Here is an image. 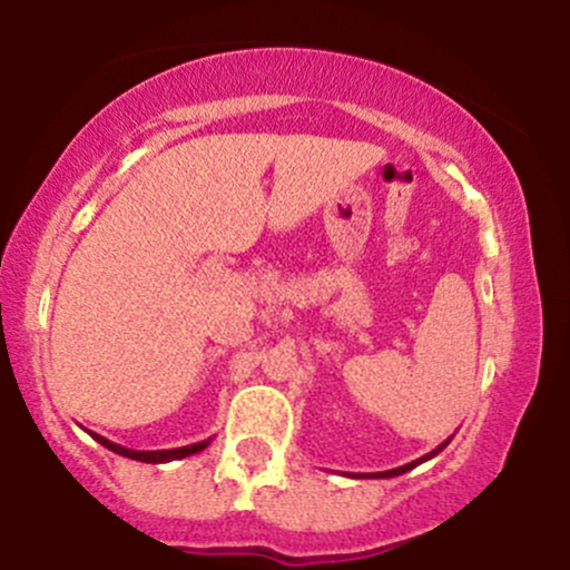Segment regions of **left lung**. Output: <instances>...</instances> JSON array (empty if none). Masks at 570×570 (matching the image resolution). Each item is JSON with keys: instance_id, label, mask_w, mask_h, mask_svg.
Returning a JSON list of instances; mask_svg holds the SVG:
<instances>
[{"instance_id": "1", "label": "left lung", "mask_w": 570, "mask_h": 570, "mask_svg": "<svg viewBox=\"0 0 570 570\" xmlns=\"http://www.w3.org/2000/svg\"><path fill=\"white\" fill-rule=\"evenodd\" d=\"M448 444H450V440H444L436 450H431V453H426L423 458H417V461H412V463H404V466H399V469H389V472H372V474H351V476H356V480H364V476H372V480H389V476H399V474L410 472V469H415L417 463H423V461H429V458L440 455L442 450L448 448Z\"/></svg>"}]
</instances>
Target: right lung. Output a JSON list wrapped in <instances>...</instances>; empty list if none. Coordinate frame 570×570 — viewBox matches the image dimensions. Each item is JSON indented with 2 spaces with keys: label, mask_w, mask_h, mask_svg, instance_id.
I'll use <instances>...</instances> for the list:
<instances>
[{
  "label": "right lung",
  "mask_w": 570,
  "mask_h": 570,
  "mask_svg": "<svg viewBox=\"0 0 570 570\" xmlns=\"http://www.w3.org/2000/svg\"><path fill=\"white\" fill-rule=\"evenodd\" d=\"M90 436L98 444H104L107 450H112L117 455H126L130 461H141V463H168V461H179V458H187V455H195L200 453V450L208 448V442L212 440H203V442H195V444H187V448H174V450H130V448H122V444H115L109 442L107 436L101 434H94L90 431Z\"/></svg>",
  "instance_id": "add662e5"
}]
</instances>
